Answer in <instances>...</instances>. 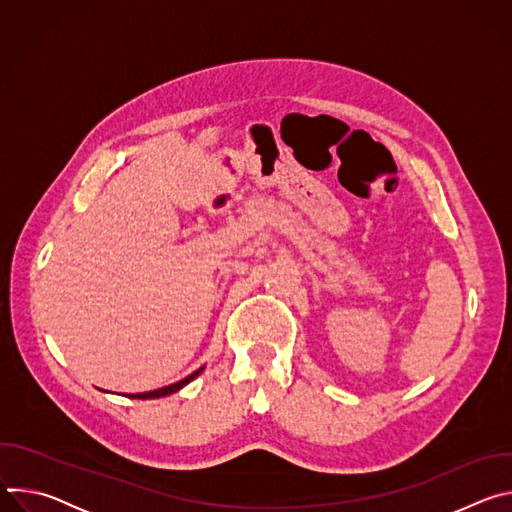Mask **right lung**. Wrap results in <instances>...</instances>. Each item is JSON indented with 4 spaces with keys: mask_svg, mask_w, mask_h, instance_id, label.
<instances>
[{
    "mask_svg": "<svg viewBox=\"0 0 512 512\" xmlns=\"http://www.w3.org/2000/svg\"><path fill=\"white\" fill-rule=\"evenodd\" d=\"M202 373V369L194 371L190 377L174 383V385H168V387H162V389H156V391H150V393H137V395H131V399H156V397H166V395H172L176 391H180L184 385H188L192 379H196L198 375Z\"/></svg>",
    "mask_w": 512,
    "mask_h": 512,
    "instance_id": "1",
    "label": "right lung"
}]
</instances>
